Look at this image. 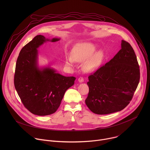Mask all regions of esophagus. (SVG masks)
I'll list each match as a JSON object with an SVG mask.
<instances>
[{
  "label": "esophagus",
  "instance_id": "1",
  "mask_svg": "<svg viewBox=\"0 0 150 150\" xmlns=\"http://www.w3.org/2000/svg\"><path fill=\"white\" fill-rule=\"evenodd\" d=\"M78 82H79V83H81V82H83V78H82V77H81V76H80L79 78H78Z\"/></svg>",
  "mask_w": 150,
  "mask_h": 150
}]
</instances>
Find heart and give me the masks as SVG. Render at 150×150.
Returning <instances> with one entry per match:
<instances>
[{
	"label": "heart",
	"mask_w": 150,
	"mask_h": 150,
	"mask_svg": "<svg viewBox=\"0 0 150 150\" xmlns=\"http://www.w3.org/2000/svg\"><path fill=\"white\" fill-rule=\"evenodd\" d=\"M97 47L91 43H83L77 47L74 51L73 57L68 56L67 63L69 65H74L75 60L82 62L83 70L87 72L96 71L99 69L105 60V53L103 50L97 52Z\"/></svg>",
	"instance_id": "heart-1"
}]
</instances>
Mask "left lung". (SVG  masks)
Listing matches in <instances>:
<instances>
[{
    "instance_id": "obj_1",
    "label": "left lung",
    "mask_w": 150,
    "mask_h": 150,
    "mask_svg": "<svg viewBox=\"0 0 150 150\" xmlns=\"http://www.w3.org/2000/svg\"><path fill=\"white\" fill-rule=\"evenodd\" d=\"M139 78L134 50L122 40L121 49L113 58L88 76L89 93L85 103L97 115L119 112L130 103Z\"/></svg>"
}]
</instances>
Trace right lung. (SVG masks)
<instances>
[{
    "label": "right lung",
    "instance_id": "1",
    "mask_svg": "<svg viewBox=\"0 0 150 150\" xmlns=\"http://www.w3.org/2000/svg\"><path fill=\"white\" fill-rule=\"evenodd\" d=\"M60 40L38 35L21 49L17 59L15 88L24 106L34 115L54 113L66 91L74 84L76 78L63 76L50 65H38V49L46 42Z\"/></svg>",
    "mask_w": 150,
    "mask_h": 150
}]
</instances>
